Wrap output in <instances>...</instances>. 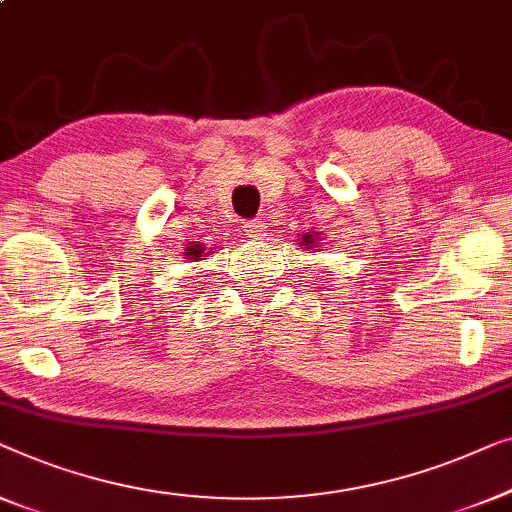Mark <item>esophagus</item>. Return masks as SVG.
I'll return each mask as SVG.
<instances>
[{
	"mask_svg": "<svg viewBox=\"0 0 512 512\" xmlns=\"http://www.w3.org/2000/svg\"><path fill=\"white\" fill-rule=\"evenodd\" d=\"M243 232H246L253 241H264L269 236V229H266V222L262 220H250L243 225Z\"/></svg>",
	"mask_w": 512,
	"mask_h": 512,
	"instance_id": "esophagus-1",
	"label": "esophagus"
}]
</instances>
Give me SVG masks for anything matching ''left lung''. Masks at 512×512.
I'll list each match as a JSON object with an SVG mask.
<instances>
[{
    "mask_svg": "<svg viewBox=\"0 0 512 512\" xmlns=\"http://www.w3.org/2000/svg\"><path fill=\"white\" fill-rule=\"evenodd\" d=\"M297 243L306 250H320V232H306L301 234Z\"/></svg>",
    "mask_w": 512,
    "mask_h": 512,
    "instance_id": "left-lung-1",
    "label": "left lung"
}]
</instances>
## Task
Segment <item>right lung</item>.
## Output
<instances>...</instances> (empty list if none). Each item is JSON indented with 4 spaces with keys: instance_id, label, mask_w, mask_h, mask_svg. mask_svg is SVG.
I'll return each mask as SVG.
<instances>
[{
    "instance_id": "add662e5",
    "label": "right lung",
    "mask_w": 512,
    "mask_h": 512,
    "mask_svg": "<svg viewBox=\"0 0 512 512\" xmlns=\"http://www.w3.org/2000/svg\"><path fill=\"white\" fill-rule=\"evenodd\" d=\"M208 253L206 248L201 246V243H194V246H187L185 250V259H190V262H199V259H206Z\"/></svg>"
}]
</instances>
